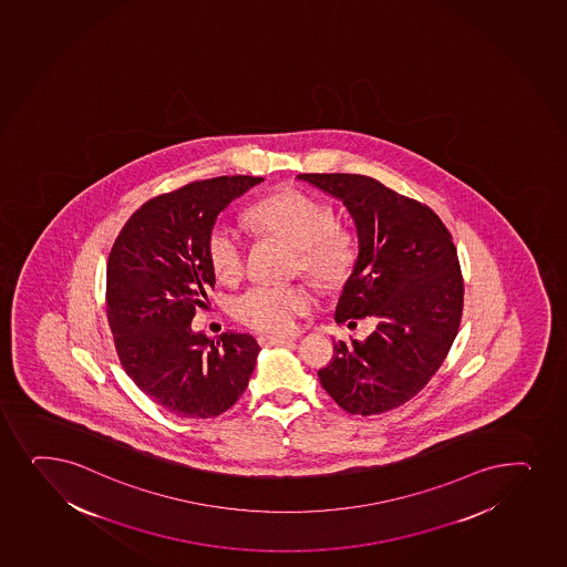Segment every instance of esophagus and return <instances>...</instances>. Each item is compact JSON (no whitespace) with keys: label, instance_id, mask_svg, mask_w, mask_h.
Here are the masks:
<instances>
[{"label":"esophagus","instance_id":"34e87169","mask_svg":"<svg viewBox=\"0 0 567 567\" xmlns=\"http://www.w3.org/2000/svg\"><path fill=\"white\" fill-rule=\"evenodd\" d=\"M258 343L264 347H280V344L292 343V338H282V336H261L258 338Z\"/></svg>","mask_w":567,"mask_h":567}]
</instances>
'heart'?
<instances>
[{
	"label": "heart",
	"instance_id": "heart-1",
	"mask_svg": "<svg viewBox=\"0 0 567 567\" xmlns=\"http://www.w3.org/2000/svg\"><path fill=\"white\" fill-rule=\"evenodd\" d=\"M247 220L261 236L288 243L296 250L292 268L324 288H341L358 266V237L349 226L336 223L324 199L298 188H285L261 197L248 207ZM210 268L224 282L239 279L245 252L236 231L218 223L207 234ZM312 307V296L303 285L252 287L237 296L231 311L241 324L268 336H287L298 319Z\"/></svg>",
	"mask_w": 567,
	"mask_h": 567
}]
</instances>
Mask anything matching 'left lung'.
<instances>
[{"instance_id":"obj_1","label":"left lung","mask_w":567,"mask_h":567,"mask_svg":"<svg viewBox=\"0 0 567 567\" xmlns=\"http://www.w3.org/2000/svg\"><path fill=\"white\" fill-rule=\"evenodd\" d=\"M354 218L360 258L336 309L338 324L375 319L365 341L333 343L322 389L350 414L400 408L445 362L464 309L451 231L426 204L357 173H301Z\"/></svg>"}]
</instances>
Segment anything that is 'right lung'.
<instances>
[{"label":"right lung","mask_w":567,"mask_h":567,"mask_svg":"<svg viewBox=\"0 0 567 567\" xmlns=\"http://www.w3.org/2000/svg\"><path fill=\"white\" fill-rule=\"evenodd\" d=\"M261 177L205 178L148 199L116 236L107 260V319L130 379L181 419H213L247 389L260 347L248 333H194L215 271L207 234L218 213Z\"/></svg>","instance_id":"add662e5"}]
</instances>
